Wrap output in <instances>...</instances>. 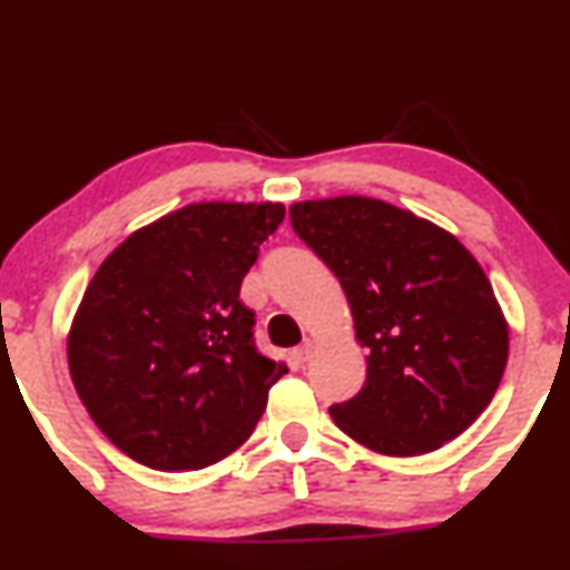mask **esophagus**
I'll use <instances>...</instances> for the list:
<instances>
[{"label":"esophagus","mask_w":570,"mask_h":570,"mask_svg":"<svg viewBox=\"0 0 570 570\" xmlns=\"http://www.w3.org/2000/svg\"><path fill=\"white\" fill-rule=\"evenodd\" d=\"M294 361H299V363H305V361H311V355H313V342L311 340H305L303 345L299 347H294Z\"/></svg>","instance_id":"esophagus-1"}]
</instances>
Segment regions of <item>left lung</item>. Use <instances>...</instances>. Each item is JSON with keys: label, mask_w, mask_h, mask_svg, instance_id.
I'll return each instance as SVG.
<instances>
[{"label": "left lung", "mask_w": 570, "mask_h": 570, "mask_svg": "<svg viewBox=\"0 0 570 570\" xmlns=\"http://www.w3.org/2000/svg\"><path fill=\"white\" fill-rule=\"evenodd\" d=\"M292 228L340 278L366 382L328 409L342 433L387 456L462 435L507 366V321L478 259L451 233L363 196L294 204Z\"/></svg>", "instance_id": "1"}]
</instances>
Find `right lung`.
<instances>
[{
    "mask_svg": "<svg viewBox=\"0 0 570 570\" xmlns=\"http://www.w3.org/2000/svg\"><path fill=\"white\" fill-rule=\"evenodd\" d=\"M281 204H190L132 233L89 281L68 368L89 416L150 470H202L252 435L284 363L238 299Z\"/></svg>",
    "mask_w": 570,
    "mask_h": 570,
    "instance_id": "obj_1",
    "label": "right lung"
}]
</instances>
